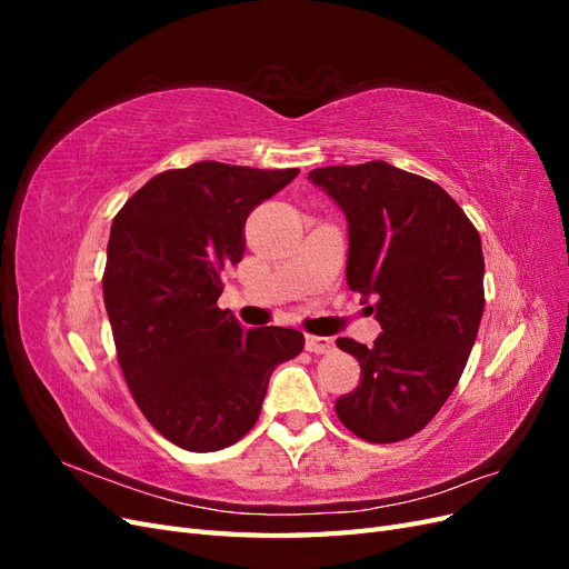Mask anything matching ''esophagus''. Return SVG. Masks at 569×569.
I'll return each instance as SVG.
<instances>
[{"label": "esophagus", "mask_w": 569, "mask_h": 569, "mask_svg": "<svg viewBox=\"0 0 569 569\" xmlns=\"http://www.w3.org/2000/svg\"><path fill=\"white\" fill-rule=\"evenodd\" d=\"M332 339H327V337H313V335H308L306 337V351H311V353H330L332 351Z\"/></svg>", "instance_id": "obj_1"}]
</instances>
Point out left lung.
Listing matches in <instances>:
<instances>
[{"mask_svg": "<svg viewBox=\"0 0 569 569\" xmlns=\"http://www.w3.org/2000/svg\"><path fill=\"white\" fill-rule=\"evenodd\" d=\"M349 222L347 282L382 335L375 347L337 339L356 356L360 385L337 399L343 427L372 443L408 439L456 389L485 313L479 232L443 189L368 161L308 173Z\"/></svg>", "mask_w": 569, "mask_h": 569, "instance_id": "obj_1", "label": "left lung"}]
</instances>
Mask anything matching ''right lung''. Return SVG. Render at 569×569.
I'll return each instance as SVG.
<instances>
[{
  "label": "right lung",
  "mask_w": 569,
  "mask_h": 569,
  "mask_svg": "<svg viewBox=\"0 0 569 569\" xmlns=\"http://www.w3.org/2000/svg\"><path fill=\"white\" fill-rule=\"evenodd\" d=\"M297 176L199 161L151 178L113 218L101 284L118 363L144 418L180 449L242 439L272 370L303 349L297 330H244L216 306L249 213Z\"/></svg>",
  "instance_id": "obj_1"
}]
</instances>
